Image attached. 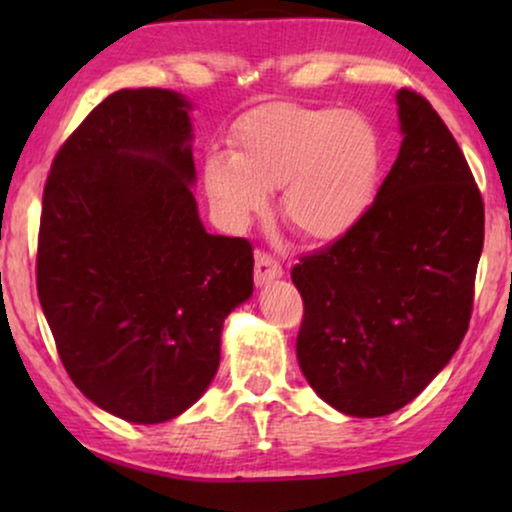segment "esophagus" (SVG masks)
I'll return each instance as SVG.
<instances>
[{"label":"esophagus","instance_id":"34e87169","mask_svg":"<svg viewBox=\"0 0 512 512\" xmlns=\"http://www.w3.org/2000/svg\"><path fill=\"white\" fill-rule=\"evenodd\" d=\"M282 277V265H279L270 254H258L256 256V268H254V282L256 286H265L275 279Z\"/></svg>","mask_w":512,"mask_h":512}]
</instances>
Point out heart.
<instances>
[{
  "instance_id": "heart-1",
  "label": "heart",
  "mask_w": 512,
  "mask_h": 512,
  "mask_svg": "<svg viewBox=\"0 0 512 512\" xmlns=\"http://www.w3.org/2000/svg\"><path fill=\"white\" fill-rule=\"evenodd\" d=\"M382 172V142L366 116L335 107L268 104L237 123L233 151L202 165L216 212L233 226L268 209L282 188L284 221L312 242L347 235L368 212Z\"/></svg>"
}]
</instances>
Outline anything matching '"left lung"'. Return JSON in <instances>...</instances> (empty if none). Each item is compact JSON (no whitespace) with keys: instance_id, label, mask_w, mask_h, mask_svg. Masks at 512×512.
Instances as JSON below:
<instances>
[{"instance_id":"obj_1","label":"left lung","mask_w":512,"mask_h":512,"mask_svg":"<svg viewBox=\"0 0 512 512\" xmlns=\"http://www.w3.org/2000/svg\"><path fill=\"white\" fill-rule=\"evenodd\" d=\"M401 151L363 219L291 270L305 303L296 354L319 398L382 417L422 394L473 310L485 207L457 139L412 90L396 93Z\"/></svg>"}]
</instances>
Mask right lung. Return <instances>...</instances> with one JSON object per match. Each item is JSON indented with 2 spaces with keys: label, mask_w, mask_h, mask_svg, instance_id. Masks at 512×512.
<instances>
[{
  "label": "right lung",
  "mask_w": 512,
  "mask_h": 512,
  "mask_svg": "<svg viewBox=\"0 0 512 512\" xmlns=\"http://www.w3.org/2000/svg\"><path fill=\"white\" fill-rule=\"evenodd\" d=\"M193 104L123 88L55 156L41 207L37 291L62 366L132 424L179 417L221 361L223 321L254 293L242 237L198 214Z\"/></svg>",
  "instance_id": "1"
}]
</instances>
